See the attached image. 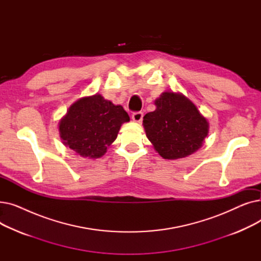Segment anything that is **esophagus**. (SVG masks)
Returning <instances> with one entry per match:
<instances>
[{
  "mask_svg": "<svg viewBox=\"0 0 261 261\" xmlns=\"http://www.w3.org/2000/svg\"><path fill=\"white\" fill-rule=\"evenodd\" d=\"M143 116H144V114H143V112H141V111L133 112V113H132V119H133L134 121H136V122H141V121L143 120Z\"/></svg>",
  "mask_w": 261,
  "mask_h": 261,
  "instance_id": "1",
  "label": "esophagus"
}]
</instances>
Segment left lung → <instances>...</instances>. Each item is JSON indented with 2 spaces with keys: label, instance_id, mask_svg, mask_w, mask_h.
Wrapping results in <instances>:
<instances>
[{
  "label": "left lung",
  "instance_id": "obj_1",
  "mask_svg": "<svg viewBox=\"0 0 261 261\" xmlns=\"http://www.w3.org/2000/svg\"><path fill=\"white\" fill-rule=\"evenodd\" d=\"M156 109L144 116L148 140L167 160L190 155L202 146L208 122L197 107L182 94L164 92L155 100Z\"/></svg>",
  "mask_w": 261,
  "mask_h": 261
}]
</instances>
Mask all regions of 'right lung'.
<instances>
[{"label": "right lung", "mask_w": 261, "mask_h": 261, "mask_svg": "<svg viewBox=\"0 0 261 261\" xmlns=\"http://www.w3.org/2000/svg\"><path fill=\"white\" fill-rule=\"evenodd\" d=\"M130 120L121 106L96 94L76 101L59 125L63 144L84 158L97 159L117 138L122 122Z\"/></svg>", "instance_id": "1"}]
</instances>
